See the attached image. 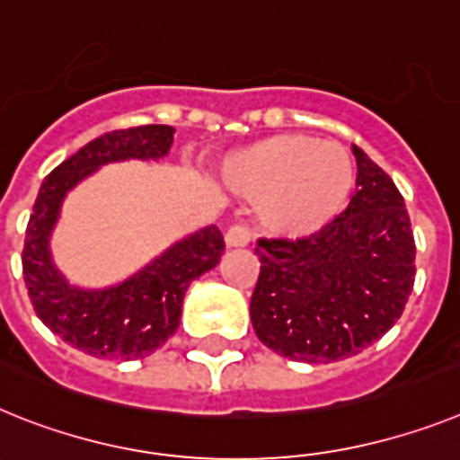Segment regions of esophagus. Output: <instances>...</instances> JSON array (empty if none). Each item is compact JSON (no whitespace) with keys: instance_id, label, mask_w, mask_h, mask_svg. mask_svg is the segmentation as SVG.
I'll list each match as a JSON object with an SVG mask.
<instances>
[{"instance_id":"1","label":"esophagus","mask_w":460,"mask_h":460,"mask_svg":"<svg viewBox=\"0 0 460 460\" xmlns=\"http://www.w3.org/2000/svg\"><path fill=\"white\" fill-rule=\"evenodd\" d=\"M251 242V233L246 226H233L226 233V246L227 249H244Z\"/></svg>"}]
</instances>
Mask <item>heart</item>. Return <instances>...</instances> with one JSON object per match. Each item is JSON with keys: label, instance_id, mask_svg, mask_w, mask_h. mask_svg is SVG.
Segmentation results:
<instances>
[{"label": "heart", "instance_id": "1", "mask_svg": "<svg viewBox=\"0 0 460 460\" xmlns=\"http://www.w3.org/2000/svg\"><path fill=\"white\" fill-rule=\"evenodd\" d=\"M221 179L244 198L265 233L302 239L323 230L349 204L356 163L337 141L281 132L227 153Z\"/></svg>", "mask_w": 460, "mask_h": 460}]
</instances>
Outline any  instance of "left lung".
Wrapping results in <instances>:
<instances>
[{
    "label": "left lung",
    "mask_w": 460,
    "mask_h": 460,
    "mask_svg": "<svg viewBox=\"0 0 460 460\" xmlns=\"http://www.w3.org/2000/svg\"><path fill=\"white\" fill-rule=\"evenodd\" d=\"M358 176L344 214L307 239H261L251 323L274 353L335 363L376 342L410 300L414 234L394 179L353 146Z\"/></svg>",
    "instance_id": "1"
}]
</instances>
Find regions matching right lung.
Segmentation results:
<instances>
[{
  "label": "right lung",
  "mask_w": 460,
  "mask_h": 460,
  "mask_svg": "<svg viewBox=\"0 0 460 460\" xmlns=\"http://www.w3.org/2000/svg\"><path fill=\"white\" fill-rule=\"evenodd\" d=\"M174 141L170 125H139L97 137L58 164L39 188L27 223L22 274L39 319L66 344L95 358H144L176 332L190 281L221 261L226 244L216 226L179 239L139 272L104 288L66 281L50 253V234L66 192L100 167L125 160H163Z\"/></svg>",
  "instance_id": "obj_1"
}]
</instances>
